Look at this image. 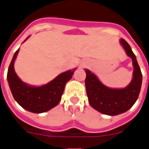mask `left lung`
Wrapping results in <instances>:
<instances>
[{
  "mask_svg": "<svg viewBox=\"0 0 149 149\" xmlns=\"http://www.w3.org/2000/svg\"><path fill=\"white\" fill-rule=\"evenodd\" d=\"M120 43L132 59L134 66L133 79L127 86L123 89L105 86L90 70H85V84L89 104L99 112L108 116H117L129 110L138 98L142 82V74L130 45L123 38L120 39Z\"/></svg>",
  "mask_w": 149,
  "mask_h": 149,
  "instance_id": "8db88e82",
  "label": "left lung"
}]
</instances>
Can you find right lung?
Wrapping results in <instances>:
<instances>
[{
	"mask_svg": "<svg viewBox=\"0 0 149 149\" xmlns=\"http://www.w3.org/2000/svg\"><path fill=\"white\" fill-rule=\"evenodd\" d=\"M19 51V49L13 56L7 74L14 99L21 107L33 113H43L52 109L60 103L66 83L72 78L75 69L61 73L44 86H29L18 77L14 70V62Z\"/></svg>",
	"mask_w": 149,
	"mask_h": 149,
	"instance_id": "right-lung-1",
	"label": "right lung"
}]
</instances>
